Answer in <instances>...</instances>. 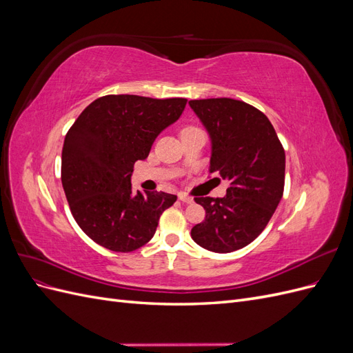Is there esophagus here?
Segmentation results:
<instances>
[{
    "label": "esophagus",
    "instance_id": "esophagus-1",
    "mask_svg": "<svg viewBox=\"0 0 353 353\" xmlns=\"http://www.w3.org/2000/svg\"><path fill=\"white\" fill-rule=\"evenodd\" d=\"M178 197H179V200L183 201V203H187V205H191V203H194V199H193V197H190V196H187L185 193H179V194H178Z\"/></svg>",
    "mask_w": 353,
    "mask_h": 353
}]
</instances>
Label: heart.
Segmentation results:
<instances>
[{
	"mask_svg": "<svg viewBox=\"0 0 353 353\" xmlns=\"http://www.w3.org/2000/svg\"><path fill=\"white\" fill-rule=\"evenodd\" d=\"M187 130H191V128H187Z\"/></svg>",
	"mask_w": 353,
	"mask_h": 353,
	"instance_id": "1",
	"label": "heart"
}]
</instances>
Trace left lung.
I'll return each mask as SVG.
<instances>
[{"instance_id":"obj_1","label":"left lung","mask_w":353,"mask_h":353,"mask_svg":"<svg viewBox=\"0 0 353 353\" xmlns=\"http://www.w3.org/2000/svg\"><path fill=\"white\" fill-rule=\"evenodd\" d=\"M188 104L210 137V174L230 184L223 197L194 199L206 218L191 237L215 253L243 249L268 225L283 197L284 148L268 117L248 103L208 99Z\"/></svg>"}]
</instances>
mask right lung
I'll return each instance as SVG.
<instances>
[{"label":"right lung","instance_id":"obj_1","mask_svg":"<svg viewBox=\"0 0 353 353\" xmlns=\"http://www.w3.org/2000/svg\"><path fill=\"white\" fill-rule=\"evenodd\" d=\"M185 99L104 95L85 109L66 134L61 184L81 230L103 248L134 252L154 236L159 218L176 201L163 191H135L134 163L157 135L179 119Z\"/></svg>","mask_w":353,"mask_h":353}]
</instances>
